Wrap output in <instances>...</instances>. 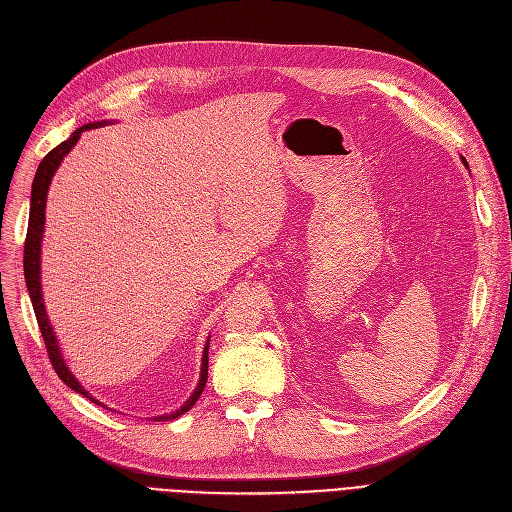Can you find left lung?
<instances>
[{
    "instance_id": "obj_1",
    "label": "left lung",
    "mask_w": 512,
    "mask_h": 512,
    "mask_svg": "<svg viewBox=\"0 0 512 512\" xmlns=\"http://www.w3.org/2000/svg\"><path fill=\"white\" fill-rule=\"evenodd\" d=\"M463 161H465V159H463ZM465 166H467V161H465Z\"/></svg>"
}]
</instances>
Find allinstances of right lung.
I'll list each match as a JSON object with an SVG mask.
<instances>
[{"instance_id":"add662e5","label":"right lung","mask_w":512,"mask_h":512,"mask_svg":"<svg viewBox=\"0 0 512 512\" xmlns=\"http://www.w3.org/2000/svg\"><path fill=\"white\" fill-rule=\"evenodd\" d=\"M101 124L95 122V124H85L80 126L78 130L72 132V137L64 143H60L58 147H53L39 164L37 168V174H35V180H33V195H31V213H29V230H26V240H24V278H26V288H29V294H31V301H33V309H35V317H37V324H39V330H41V336H43V342H45V348H47V355H49V361L53 365V369H56L58 378L68 386L72 388L74 392H80L83 396H89V392L80 386L74 375L68 371L62 355H60V348H58V342H56V336H53V330L49 326L47 321V315H45V307H43V297H41V280H39V259H41V238H43V224H45V199H47V191H49V182H51V176L56 174L58 166L62 164V159L66 157V153L76 145V141L80 139V134H83L85 130H91V128H99ZM207 348H209V342L205 346L203 351V363H201V380H199V386L195 388L193 396L188 398L184 405L172 413V415H161V417H155L159 421H168V419H176L180 417L182 413H186L188 409H191L195 402L199 400L205 384H207ZM91 398V396H89ZM93 402H97L95 398H91ZM99 405V402H97Z\"/></svg>"}]
</instances>
